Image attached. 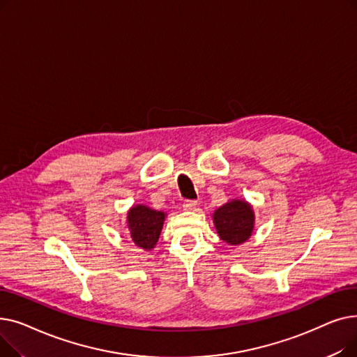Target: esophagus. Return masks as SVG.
Instances as JSON below:
<instances>
[{
	"label": "esophagus",
	"mask_w": 357,
	"mask_h": 357,
	"mask_svg": "<svg viewBox=\"0 0 357 357\" xmlns=\"http://www.w3.org/2000/svg\"><path fill=\"white\" fill-rule=\"evenodd\" d=\"M182 207H183V210H188V211L195 210L198 207V201H183Z\"/></svg>",
	"instance_id": "esophagus-1"
}]
</instances>
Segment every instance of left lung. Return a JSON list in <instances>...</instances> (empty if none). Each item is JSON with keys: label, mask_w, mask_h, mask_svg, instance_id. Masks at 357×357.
<instances>
[{"label": "left lung", "mask_w": 357, "mask_h": 357, "mask_svg": "<svg viewBox=\"0 0 357 357\" xmlns=\"http://www.w3.org/2000/svg\"><path fill=\"white\" fill-rule=\"evenodd\" d=\"M214 224L221 240L237 246L245 243L253 231L255 215L246 201L234 199L215 210Z\"/></svg>", "instance_id": "left-lung-1"}]
</instances>
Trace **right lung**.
I'll list each match as a JSON object with an SVG mask.
<instances>
[{
	"mask_svg": "<svg viewBox=\"0 0 357 357\" xmlns=\"http://www.w3.org/2000/svg\"><path fill=\"white\" fill-rule=\"evenodd\" d=\"M165 221V214L144 205H136L127 215V226L135 245L144 250L153 249L158 243Z\"/></svg>",
	"mask_w": 357,
	"mask_h": 357,
	"instance_id": "obj_1",
	"label": "right lung"
}]
</instances>
